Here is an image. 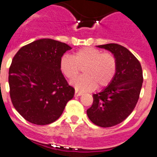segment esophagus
I'll use <instances>...</instances> for the list:
<instances>
[{
  "instance_id": "esophagus-1",
  "label": "esophagus",
  "mask_w": 157,
  "mask_h": 157,
  "mask_svg": "<svg viewBox=\"0 0 157 157\" xmlns=\"http://www.w3.org/2000/svg\"><path fill=\"white\" fill-rule=\"evenodd\" d=\"M81 94H82V93H81V92L78 91V90H75V97L81 96Z\"/></svg>"
}]
</instances>
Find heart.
Instances as JSON below:
<instances>
[{"mask_svg":"<svg viewBox=\"0 0 157 157\" xmlns=\"http://www.w3.org/2000/svg\"><path fill=\"white\" fill-rule=\"evenodd\" d=\"M83 67V76L71 81L76 90L90 91L109 85L117 72L118 62L114 55L91 47L77 50L72 56L64 55L59 60V70L68 80H72Z\"/></svg>","mask_w":157,"mask_h":157,"instance_id":"1","label":"heart"}]
</instances>
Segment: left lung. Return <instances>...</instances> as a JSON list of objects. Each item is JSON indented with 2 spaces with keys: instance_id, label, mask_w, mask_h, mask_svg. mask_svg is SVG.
<instances>
[{
  "instance_id": "obj_1",
  "label": "left lung",
  "mask_w": 157,
  "mask_h": 157,
  "mask_svg": "<svg viewBox=\"0 0 157 157\" xmlns=\"http://www.w3.org/2000/svg\"><path fill=\"white\" fill-rule=\"evenodd\" d=\"M98 47L114 54L118 69L107 87L93 95L94 101L87 109V115L97 126L110 127L122 123L136 107L142 88V67L136 57L123 46L108 43Z\"/></svg>"
}]
</instances>
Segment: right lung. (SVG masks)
Segmentation results:
<instances>
[{"label":"right lung","instance_id":"add662e5","mask_svg":"<svg viewBox=\"0 0 157 157\" xmlns=\"http://www.w3.org/2000/svg\"><path fill=\"white\" fill-rule=\"evenodd\" d=\"M72 48L64 43L42 39L17 52L9 70L10 98L25 120L47 125L57 120L74 88L59 70V60Z\"/></svg>","mask_w":157,"mask_h":157}]
</instances>
